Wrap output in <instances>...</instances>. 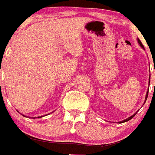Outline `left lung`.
Returning <instances> with one entry per match:
<instances>
[{"instance_id": "obj_1", "label": "left lung", "mask_w": 155, "mask_h": 155, "mask_svg": "<svg viewBox=\"0 0 155 155\" xmlns=\"http://www.w3.org/2000/svg\"><path fill=\"white\" fill-rule=\"evenodd\" d=\"M137 41H138V43H139V45H140V47L142 48L143 49H144V47H143V45H142V43H141V41H140V39H139V38H137ZM154 72H155V71H154ZM150 77H149V86H150ZM148 92H149V88H148V89H147V94H146V97H145V101H144V103H145V102H146L147 99V96H148ZM138 110H137V111L136 112V113H135V114H133V115H132V116H130V117H128V118L125 119V120H123V121H119L118 123H123V122H125V121H129V120H131V119L133 118V117H134V116L136 115V114H137V112H138Z\"/></svg>"}]
</instances>
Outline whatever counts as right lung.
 <instances>
[{
  "instance_id": "1",
  "label": "right lung",
  "mask_w": 155,
  "mask_h": 155,
  "mask_svg": "<svg viewBox=\"0 0 155 155\" xmlns=\"http://www.w3.org/2000/svg\"><path fill=\"white\" fill-rule=\"evenodd\" d=\"M17 111H18V110H17ZM18 113H19V112H18ZM20 114H21V113H20ZM22 115L23 116V117H27V116H26V115H23V114H22ZM44 116H45V115H44ZM44 116H39V117H37V118H40V117H44ZM32 118H35V117H32Z\"/></svg>"
}]
</instances>
